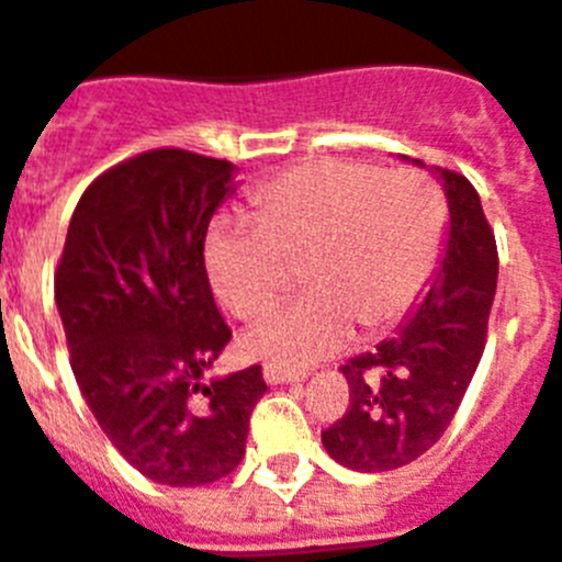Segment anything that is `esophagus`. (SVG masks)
<instances>
[{"mask_svg":"<svg viewBox=\"0 0 562 562\" xmlns=\"http://www.w3.org/2000/svg\"><path fill=\"white\" fill-rule=\"evenodd\" d=\"M265 380L270 385H284V382H301L304 376L295 374V371H284V369H276V366H265Z\"/></svg>","mask_w":562,"mask_h":562,"instance_id":"obj_1","label":"esophagus"}]
</instances>
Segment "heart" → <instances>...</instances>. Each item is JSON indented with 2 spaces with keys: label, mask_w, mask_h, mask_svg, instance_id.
<instances>
[{
  "label": "heart",
  "mask_w": 562,
  "mask_h": 562,
  "mask_svg": "<svg viewBox=\"0 0 562 562\" xmlns=\"http://www.w3.org/2000/svg\"><path fill=\"white\" fill-rule=\"evenodd\" d=\"M256 225L216 222L205 267L241 321L265 315L290 284L306 292L245 335V351L301 371L340 351L355 326L380 335L425 295L439 267L448 202L419 171L385 173L355 160H312L252 196Z\"/></svg>",
  "instance_id": "1"
}]
</instances>
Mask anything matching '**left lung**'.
Returning a JSON list of instances; mask_svg holds the SVG:
<instances>
[{
    "label": "left lung",
    "instance_id": "left-lung-1",
    "mask_svg": "<svg viewBox=\"0 0 562 562\" xmlns=\"http://www.w3.org/2000/svg\"><path fill=\"white\" fill-rule=\"evenodd\" d=\"M436 173L450 207L439 276L394 335L342 366L349 408L321 434L326 453L357 473H385L428 453L484 355L498 284L495 236L470 180Z\"/></svg>",
    "mask_w": 562,
    "mask_h": 562
}]
</instances>
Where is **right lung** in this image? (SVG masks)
Segmentation results:
<instances>
[{"label": "right lung", "instance_id": "1", "mask_svg": "<svg viewBox=\"0 0 562 562\" xmlns=\"http://www.w3.org/2000/svg\"><path fill=\"white\" fill-rule=\"evenodd\" d=\"M236 166L154 148L83 191L56 270L69 366L117 453L146 479L202 486L233 473L267 382L205 371L231 342L205 270Z\"/></svg>", "mask_w": 562, "mask_h": 562}]
</instances>
